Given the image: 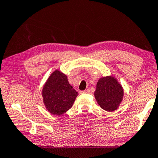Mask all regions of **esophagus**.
<instances>
[{
    "label": "esophagus",
    "instance_id": "obj_1",
    "mask_svg": "<svg viewBox=\"0 0 158 158\" xmlns=\"http://www.w3.org/2000/svg\"><path fill=\"white\" fill-rule=\"evenodd\" d=\"M89 89H86L84 90V91H81V94H82V93H89Z\"/></svg>",
    "mask_w": 158,
    "mask_h": 158
}]
</instances>
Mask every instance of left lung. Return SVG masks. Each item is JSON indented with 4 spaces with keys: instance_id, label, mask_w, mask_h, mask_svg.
I'll list each match as a JSON object with an SVG mask.
<instances>
[{
    "instance_id": "left-lung-1",
    "label": "left lung",
    "mask_w": 158,
    "mask_h": 158,
    "mask_svg": "<svg viewBox=\"0 0 158 158\" xmlns=\"http://www.w3.org/2000/svg\"><path fill=\"white\" fill-rule=\"evenodd\" d=\"M94 97L102 109L112 112L119 108L123 102L124 89L114 77H101L97 83Z\"/></svg>"
}]
</instances>
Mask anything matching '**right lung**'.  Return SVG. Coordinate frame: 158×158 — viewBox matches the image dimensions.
<instances>
[{
    "label": "right lung",
    "instance_id": "1",
    "mask_svg": "<svg viewBox=\"0 0 158 158\" xmlns=\"http://www.w3.org/2000/svg\"><path fill=\"white\" fill-rule=\"evenodd\" d=\"M41 96L48 112L61 116L72 107L78 92L69 83L67 76L56 69L44 84Z\"/></svg>",
    "mask_w": 158,
    "mask_h": 158
}]
</instances>
